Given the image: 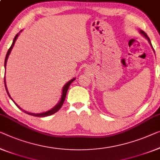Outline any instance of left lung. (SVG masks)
I'll return each mask as SVG.
<instances>
[{
	"instance_id": "left-lung-1",
	"label": "left lung",
	"mask_w": 160,
	"mask_h": 160,
	"mask_svg": "<svg viewBox=\"0 0 160 160\" xmlns=\"http://www.w3.org/2000/svg\"><path fill=\"white\" fill-rule=\"evenodd\" d=\"M140 32H141V33H142V34H143V35L144 36H145V37L147 38V40H148L149 41V43H150L151 44V41H150V39H149V38L148 37V36H147V34L145 33H144V31H140ZM151 45H152V44H151Z\"/></svg>"
}]
</instances>
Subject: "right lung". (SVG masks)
<instances>
[{
    "mask_svg": "<svg viewBox=\"0 0 160 160\" xmlns=\"http://www.w3.org/2000/svg\"><path fill=\"white\" fill-rule=\"evenodd\" d=\"M18 34H16V36H15V38H14V39H13V43H12V45L11 46V47H10V48H9V49H8V52H7V54H6V58H5V63H4V64H5V68H6V66L7 59H8V57L9 54H10V53H11V49L13 48L14 43H15V42H16V41L17 38H18ZM74 80H75V78H73V79H72V80L70 81V82H68L67 83H66V85H65L64 87H63V90H62V96H61V98L60 102H58V104L57 105H56L55 107H53L52 109L49 110V111H48V112H43V113H41V114H33V113H29V112H26V111H24V110H23V109H21V108L19 107L17 105V104H16V103H15L14 102H13L15 103V104H16V105L17 106V107H18L19 108V109H21L22 111H23V112H25V113H26V114H29V115H31V116L38 117H46V116H50V115H51V114H55L56 112H57L58 111V110H59V109H61V106L63 105V102H64V101H65L66 96V93H67V91H68V87H69V86H70L71 83H72ZM4 82H5V87H6V92H7V93H8V96H9V97L11 98V97H10V95H9V94H8V90H7L6 84V79H5V78H4ZM12 100H13V99H12Z\"/></svg>",
    "mask_w": 160,
    "mask_h": 160,
    "instance_id": "1",
    "label": "right lung"
}]
</instances>
